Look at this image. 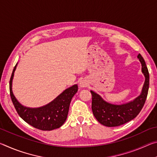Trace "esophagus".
<instances>
[{"label": "esophagus", "mask_w": 157, "mask_h": 157, "mask_svg": "<svg viewBox=\"0 0 157 157\" xmlns=\"http://www.w3.org/2000/svg\"><path fill=\"white\" fill-rule=\"evenodd\" d=\"M79 86H80L81 87H85L86 86V84L85 83L84 81H81L80 83H79Z\"/></svg>", "instance_id": "obj_1"}]
</instances>
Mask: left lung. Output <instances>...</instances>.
I'll list each match as a JSON object with an SVG mask.
<instances>
[{"mask_svg": "<svg viewBox=\"0 0 157 157\" xmlns=\"http://www.w3.org/2000/svg\"><path fill=\"white\" fill-rule=\"evenodd\" d=\"M138 58L142 64V72L145 77V81L141 94L134 101L121 105H111L105 102L99 95L94 91H91L93 113L97 121L103 125L117 127L128 123L139 115L144 106L150 85V75L141 55L139 54Z\"/></svg>", "mask_w": 157, "mask_h": 157, "instance_id": "1", "label": "left lung"}]
</instances>
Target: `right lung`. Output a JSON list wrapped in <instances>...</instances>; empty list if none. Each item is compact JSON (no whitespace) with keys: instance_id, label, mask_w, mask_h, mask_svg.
Here are the masks:
<instances>
[{"instance_id":"1","label":"right lung","mask_w":157,"mask_h":157,"mask_svg":"<svg viewBox=\"0 0 157 157\" xmlns=\"http://www.w3.org/2000/svg\"><path fill=\"white\" fill-rule=\"evenodd\" d=\"M13 69L10 80V93L16 111L21 118L31 126L43 131L59 128L67 118L71 99L78 91V85L66 89L57 98L44 107L36 109L25 107L16 99L12 90V78L16 69Z\"/></svg>"}]
</instances>
